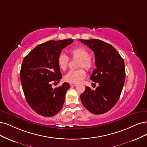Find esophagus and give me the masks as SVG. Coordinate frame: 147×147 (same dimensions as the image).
<instances>
[{
    "instance_id": "esophagus-1",
    "label": "esophagus",
    "mask_w": 147,
    "mask_h": 147,
    "mask_svg": "<svg viewBox=\"0 0 147 147\" xmlns=\"http://www.w3.org/2000/svg\"><path fill=\"white\" fill-rule=\"evenodd\" d=\"M76 86H77V84H72V83H70V86L71 87H74Z\"/></svg>"
}]
</instances>
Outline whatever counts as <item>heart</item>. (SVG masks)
Returning a JSON list of instances; mask_svg holds the SVG:
<instances>
[{
  "label": "heart",
  "instance_id": "b5f03b06",
  "mask_svg": "<svg viewBox=\"0 0 147 147\" xmlns=\"http://www.w3.org/2000/svg\"><path fill=\"white\" fill-rule=\"evenodd\" d=\"M69 54L73 58L80 60L78 68L84 67L88 71H91L94 67V62L90 56L88 51L83 47H77L69 51ZM69 63V59L64 54H60L57 58V64L59 68L65 71L67 69ZM86 77V73L83 68L77 70H72L65 76V81L72 84H78Z\"/></svg>",
  "mask_w": 147,
  "mask_h": 147
}]
</instances>
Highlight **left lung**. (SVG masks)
Listing matches in <instances>:
<instances>
[{
	"label": "left lung",
	"mask_w": 147,
	"mask_h": 147,
	"mask_svg": "<svg viewBox=\"0 0 147 147\" xmlns=\"http://www.w3.org/2000/svg\"><path fill=\"white\" fill-rule=\"evenodd\" d=\"M79 40L94 52L96 68L90 79L99 84L95 90L86 87L80 99L89 112L102 114L110 111L119 99L126 76L124 60L112 45L105 41Z\"/></svg>",
	"instance_id": "8db88e82"
}]
</instances>
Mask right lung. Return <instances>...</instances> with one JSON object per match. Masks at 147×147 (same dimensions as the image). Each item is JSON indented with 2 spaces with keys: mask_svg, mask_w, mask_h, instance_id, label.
I'll return each mask as SVG.
<instances>
[{
  "mask_svg": "<svg viewBox=\"0 0 147 147\" xmlns=\"http://www.w3.org/2000/svg\"><path fill=\"white\" fill-rule=\"evenodd\" d=\"M73 39L48 41L38 45L24 59L20 71L21 82L26 101L38 114L53 117L63 107L69 84L64 82L53 88L62 78L57 64L61 51Z\"/></svg>",
  "mask_w": 147,
  "mask_h": 147,
  "instance_id": "1",
  "label": "right lung"
}]
</instances>
